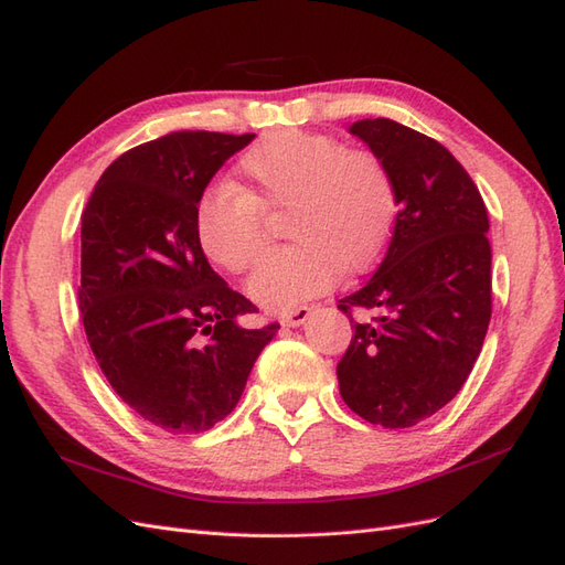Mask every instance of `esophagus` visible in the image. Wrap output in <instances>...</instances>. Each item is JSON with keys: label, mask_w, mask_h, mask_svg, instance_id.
I'll return each instance as SVG.
<instances>
[{"label": "esophagus", "mask_w": 565, "mask_h": 565, "mask_svg": "<svg viewBox=\"0 0 565 565\" xmlns=\"http://www.w3.org/2000/svg\"><path fill=\"white\" fill-rule=\"evenodd\" d=\"M313 313H316V306H299V309L282 316V324H287V328H299V324H303Z\"/></svg>", "instance_id": "34e87169"}]
</instances>
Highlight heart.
I'll use <instances>...</instances> for the list:
<instances>
[{
	"label": "heart",
	"mask_w": 565,
	"mask_h": 565,
	"mask_svg": "<svg viewBox=\"0 0 565 565\" xmlns=\"http://www.w3.org/2000/svg\"><path fill=\"white\" fill-rule=\"evenodd\" d=\"M237 179L241 194L214 188L198 198L195 241L212 264L243 273L264 245L262 214L287 207L285 235L295 243L266 252L247 280L249 297L270 311L328 292L339 268L372 266L396 224L386 164L328 134L270 131L237 162Z\"/></svg>",
	"instance_id": "heart-1"
}]
</instances>
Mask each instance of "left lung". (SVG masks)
<instances>
[{
	"instance_id": "8db88e82",
	"label": "left lung",
	"mask_w": 565,
	"mask_h": 565,
	"mask_svg": "<svg viewBox=\"0 0 565 565\" xmlns=\"http://www.w3.org/2000/svg\"><path fill=\"white\" fill-rule=\"evenodd\" d=\"M396 183L398 214L374 276L339 309H361L337 365L344 403L370 424L405 429L467 382L492 313L488 212L448 148L393 119L349 127Z\"/></svg>"
}]
</instances>
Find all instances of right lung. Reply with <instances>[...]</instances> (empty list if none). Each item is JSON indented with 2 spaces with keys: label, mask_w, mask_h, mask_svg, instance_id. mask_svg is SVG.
Returning a JSON list of instances; mask_svg holds the SVG:
<instances>
[{
  "label": "right lung",
  "mask_w": 565,
  "mask_h": 565,
  "mask_svg": "<svg viewBox=\"0 0 565 565\" xmlns=\"http://www.w3.org/2000/svg\"><path fill=\"white\" fill-rule=\"evenodd\" d=\"M254 134L174 131L119 156L82 214L79 309L96 363L131 409L169 434L231 415L280 330L243 328L256 306L202 254L193 212Z\"/></svg>",
  "instance_id": "add662e5"
}]
</instances>
